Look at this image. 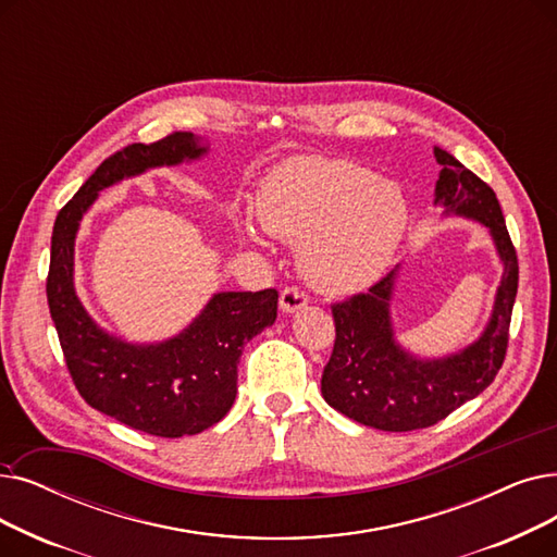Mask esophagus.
<instances>
[{
  "label": "esophagus",
  "instance_id": "esophagus-1",
  "mask_svg": "<svg viewBox=\"0 0 557 557\" xmlns=\"http://www.w3.org/2000/svg\"><path fill=\"white\" fill-rule=\"evenodd\" d=\"M307 302H309V296H307V292H302L298 284H292V286H284L282 288V294H280L282 311L294 313V311L302 309Z\"/></svg>",
  "mask_w": 557,
  "mask_h": 557
}]
</instances>
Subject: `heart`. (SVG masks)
Listing matches in <instances>:
<instances>
[{
  "mask_svg": "<svg viewBox=\"0 0 557 557\" xmlns=\"http://www.w3.org/2000/svg\"><path fill=\"white\" fill-rule=\"evenodd\" d=\"M263 230L300 250L305 277L325 294L371 286L394 257L407 223L398 186L348 159L298 161L257 200ZM250 234V227L244 225Z\"/></svg>",
  "mask_w": 557,
  "mask_h": 557,
  "instance_id": "heart-1",
  "label": "heart"
}]
</instances>
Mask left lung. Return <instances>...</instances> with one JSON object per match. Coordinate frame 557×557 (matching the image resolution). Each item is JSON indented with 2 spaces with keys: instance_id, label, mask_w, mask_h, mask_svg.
I'll return each instance as SVG.
<instances>
[{
  "instance_id": "obj_1",
  "label": "left lung",
  "mask_w": 557,
  "mask_h": 557,
  "mask_svg": "<svg viewBox=\"0 0 557 557\" xmlns=\"http://www.w3.org/2000/svg\"><path fill=\"white\" fill-rule=\"evenodd\" d=\"M434 159L442 165L434 202L487 225L505 271L485 334L459 355L437 361L409 357L394 342L389 298L396 271L380 277L367 294L330 305L336 336L321 377L323 398L336 412L384 432L430 428L485 392L510 344L519 261L496 193L437 145Z\"/></svg>"
}]
</instances>
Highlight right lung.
Returning a JSON list of instances; mask_svg holds the SVG:
<instances>
[{
  "instance_id": "1",
  "label": "right lung",
  "mask_w": 557,
  "mask_h": 557,
  "mask_svg": "<svg viewBox=\"0 0 557 557\" xmlns=\"http://www.w3.org/2000/svg\"><path fill=\"white\" fill-rule=\"evenodd\" d=\"M205 152L190 132L154 143H132L107 157L57 215L47 305L67 373L98 412L154 437H188L219 423L236 398L244 346L277 319V292L213 296L180 336L159 346H129L104 334L84 311L72 286L75 234L98 190L152 165H173Z\"/></svg>"
}]
</instances>
